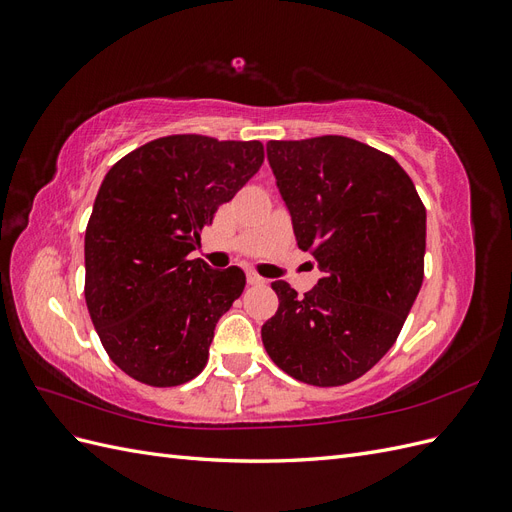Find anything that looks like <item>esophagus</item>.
Masks as SVG:
<instances>
[{
	"mask_svg": "<svg viewBox=\"0 0 512 512\" xmlns=\"http://www.w3.org/2000/svg\"><path fill=\"white\" fill-rule=\"evenodd\" d=\"M247 282H250L252 286H260V284H265L267 280H265V277H260L258 273L250 271V273H247Z\"/></svg>",
	"mask_w": 512,
	"mask_h": 512,
	"instance_id": "1",
	"label": "esophagus"
}]
</instances>
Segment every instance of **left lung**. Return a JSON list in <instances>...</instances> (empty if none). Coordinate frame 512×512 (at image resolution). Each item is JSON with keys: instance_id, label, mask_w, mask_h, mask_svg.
Masks as SVG:
<instances>
[{"instance_id": "8db88e82", "label": "left lung", "mask_w": 512, "mask_h": 512, "mask_svg": "<svg viewBox=\"0 0 512 512\" xmlns=\"http://www.w3.org/2000/svg\"><path fill=\"white\" fill-rule=\"evenodd\" d=\"M267 158L297 245L324 275L305 297L271 284L280 307L262 344L292 378L348 384L389 352L421 290L425 207L391 156L348 136L269 141Z\"/></svg>"}]
</instances>
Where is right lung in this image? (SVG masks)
I'll use <instances>...</instances> for the list:
<instances>
[{
	"mask_svg": "<svg viewBox=\"0 0 512 512\" xmlns=\"http://www.w3.org/2000/svg\"><path fill=\"white\" fill-rule=\"evenodd\" d=\"M262 160L258 141L175 134L106 173L85 230V301L104 350L130 378L177 386L205 369L245 273L188 254Z\"/></svg>",
	"mask_w": 512,
	"mask_h": 512,
	"instance_id": "obj_1",
	"label": "right lung"
}]
</instances>
